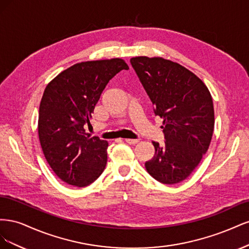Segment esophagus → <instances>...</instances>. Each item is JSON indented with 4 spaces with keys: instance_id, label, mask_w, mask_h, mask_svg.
I'll return each instance as SVG.
<instances>
[{
    "instance_id": "34e87169",
    "label": "esophagus",
    "mask_w": 249,
    "mask_h": 249,
    "mask_svg": "<svg viewBox=\"0 0 249 249\" xmlns=\"http://www.w3.org/2000/svg\"><path fill=\"white\" fill-rule=\"evenodd\" d=\"M125 142L129 143V144L135 145V144H137V143L139 142V139H125Z\"/></svg>"
}]
</instances>
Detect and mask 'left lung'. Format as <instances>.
<instances>
[{"instance_id": "left-lung-1", "label": "left lung", "mask_w": 249, "mask_h": 249, "mask_svg": "<svg viewBox=\"0 0 249 249\" xmlns=\"http://www.w3.org/2000/svg\"><path fill=\"white\" fill-rule=\"evenodd\" d=\"M163 119L164 143L153 142L155 155L145 162L147 172L166 185L186 179L207 153L214 131V106L208 87L193 72L160 57L130 60Z\"/></svg>"}]
</instances>
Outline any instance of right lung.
Listing matches in <instances>:
<instances>
[{"instance_id":"obj_1","label":"right lung","mask_w":249,"mask_h":249,"mask_svg":"<svg viewBox=\"0 0 249 249\" xmlns=\"http://www.w3.org/2000/svg\"><path fill=\"white\" fill-rule=\"evenodd\" d=\"M123 70L129 66L119 58L81 62L60 72L44 89L39 141L51 168L63 182L86 187L106 167L108 142L90 138L84 127L103 90Z\"/></svg>"}]
</instances>
